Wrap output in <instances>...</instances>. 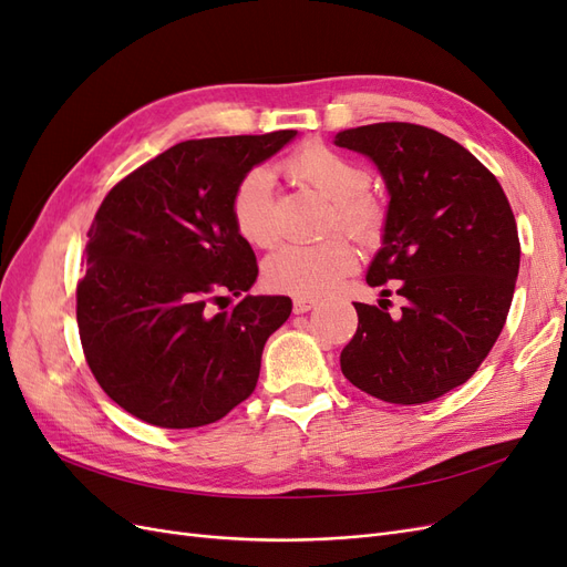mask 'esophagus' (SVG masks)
Here are the masks:
<instances>
[{
	"mask_svg": "<svg viewBox=\"0 0 567 567\" xmlns=\"http://www.w3.org/2000/svg\"><path fill=\"white\" fill-rule=\"evenodd\" d=\"M315 305H317V300H312V298H296V300H293V312H296V315L310 312Z\"/></svg>",
	"mask_w": 567,
	"mask_h": 567,
	"instance_id": "obj_1",
	"label": "esophagus"
}]
</instances>
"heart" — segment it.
Returning a JSON list of instances; mask_svg holds the SVG:
<instances>
[{
    "mask_svg": "<svg viewBox=\"0 0 567 567\" xmlns=\"http://www.w3.org/2000/svg\"><path fill=\"white\" fill-rule=\"evenodd\" d=\"M290 179L312 188L329 200L326 231L340 229L362 246L381 238L388 219L385 200L371 192L369 169L321 142H307L284 161ZM231 219L236 231L257 248L279 241V217L271 200V177L252 167L238 179L231 194ZM357 262L354 248L333 234L315 246H284L265 262L269 288L296 298H317L331 290Z\"/></svg>",
    "mask_w": 567,
    "mask_h": 567,
    "instance_id": "obj_1",
    "label": "heart"
}]
</instances>
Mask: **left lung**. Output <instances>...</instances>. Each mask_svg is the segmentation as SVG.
I'll use <instances>...</instances> for the list:
<instances>
[{
	"mask_svg": "<svg viewBox=\"0 0 567 567\" xmlns=\"http://www.w3.org/2000/svg\"><path fill=\"white\" fill-rule=\"evenodd\" d=\"M336 144L369 156L388 184L383 248L367 284L398 281L406 300L394 319L354 302L359 326L340 369L383 402H433L471 379L504 329L520 267L516 217L489 169L431 127L373 123Z\"/></svg>",
	"mask_w": 567,
	"mask_h": 567,
	"instance_id": "8db88e82",
	"label": "left lung"
}]
</instances>
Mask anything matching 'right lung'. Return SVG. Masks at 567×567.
<instances>
[{
  "instance_id": "right-lung-1",
  "label": "right lung",
  "mask_w": 567,
  "mask_h": 567,
  "mask_svg": "<svg viewBox=\"0 0 567 567\" xmlns=\"http://www.w3.org/2000/svg\"><path fill=\"white\" fill-rule=\"evenodd\" d=\"M296 130L188 140L120 179L101 200L78 281V329L96 383L127 414L198 427L248 400L286 296H246L255 252L231 194ZM239 302L219 313L213 303Z\"/></svg>"
}]
</instances>
